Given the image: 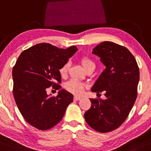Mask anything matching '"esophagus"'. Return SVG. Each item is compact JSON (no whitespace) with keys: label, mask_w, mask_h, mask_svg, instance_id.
<instances>
[{"label":"esophagus","mask_w":151,"mask_h":151,"mask_svg":"<svg viewBox=\"0 0 151 151\" xmlns=\"http://www.w3.org/2000/svg\"><path fill=\"white\" fill-rule=\"evenodd\" d=\"M81 97H79V96H74V98L73 99L75 100V101H79V100H81Z\"/></svg>","instance_id":"1"}]
</instances>
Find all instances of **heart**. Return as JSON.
<instances>
[{
  "instance_id": "heart-1",
  "label": "heart",
  "mask_w": 151,
  "mask_h": 151,
  "mask_svg": "<svg viewBox=\"0 0 151 151\" xmlns=\"http://www.w3.org/2000/svg\"><path fill=\"white\" fill-rule=\"evenodd\" d=\"M80 62L83 66L85 70L88 71L91 70H94L96 65L92 60L86 56H82L80 58ZM69 68H70V63L68 62L65 63L59 69V73L62 78H65L68 73ZM65 89L71 93L79 96L83 93L84 89L86 88V85L81 83L80 81L76 80H70L66 83L65 86Z\"/></svg>"
}]
</instances>
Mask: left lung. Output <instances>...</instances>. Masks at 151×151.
I'll list each match as a JSON object with an SVG mask.
<instances>
[{
	"label": "left lung",
	"instance_id": "left-lung-1",
	"mask_svg": "<svg viewBox=\"0 0 151 151\" xmlns=\"http://www.w3.org/2000/svg\"><path fill=\"white\" fill-rule=\"evenodd\" d=\"M105 70L93 86L91 91L105 92L106 98H91V108L84 114L93 129L108 133L119 127L129 115L137 98L140 72L135 58L126 47L104 41L93 48Z\"/></svg>",
	"mask_w": 151,
	"mask_h": 151
}]
</instances>
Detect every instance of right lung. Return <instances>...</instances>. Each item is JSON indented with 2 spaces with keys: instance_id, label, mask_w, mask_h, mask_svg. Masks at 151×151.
<instances>
[{
  "instance_id": "1",
  "label": "right lung",
  "mask_w": 151,
  "mask_h": 151,
  "mask_svg": "<svg viewBox=\"0 0 151 151\" xmlns=\"http://www.w3.org/2000/svg\"><path fill=\"white\" fill-rule=\"evenodd\" d=\"M78 50L73 45L58 48L49 43H38L21 53L13 68V96L24 119L37 129L53 128L62 120L73 96L65 90L54 97L47 94L52 86L61 88L59 69Z\"/></svg>"
}]
</instances>
